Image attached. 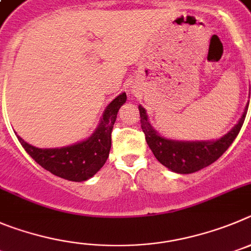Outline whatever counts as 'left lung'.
I'll return each instance as SVG.
<instances>
[{"label": "left lung", "instance_id": "left-lung-1", "mask_svg": "<svg viewBox=\"0 0 251 251\" xmlns=\"http://www.w3.org/2000/svg\"><path fill=\"white\" fill-rule=\"evenodd\" d=\"M249 102L245 106L240 120L234 127L218 140L182 141L166 139L151 126L146 110L139 105L141 128L145 134L146 142L160 164L176 174H191L206 168L229 149L238 136L247 116Z\"/></svg>", "mask_w": 251, "mask_h": 251}]
</instances>
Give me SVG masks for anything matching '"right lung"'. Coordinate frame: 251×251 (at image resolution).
Masks as SVG:
<instances>
[{
    "label": "right lung",
    "mask_w": 251,
    "mask_h": 251,
    "mask_svg": "<svg viewBox=\"0 0 251 251\" xmlns=\"http://www.w3.org/2000/svg\"><path fill=\"white\" fill-rule=\"evenodd\" d=\"M126 102V94L121 92L106 106L100 124L94 134L83 141L64 148L40 149L17 136L26 152L45 170L70 181H86L98 173L109 157L111 132L117 112Z\"/></svg>",
    "instance_id": "1"
}]
</instances>
